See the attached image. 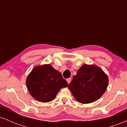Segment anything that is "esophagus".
Returning <instances> with one entry per match:
<instances>
[{
    "label": "esophagus",
    "mask_w": 127,
    "mask_h": 127,
    "mask_svg": "<svg viewBox=\"0 0 127 127\" xmlns=\"http://www.w3.org/2000/svg\"><path fill=\"white\" fill-rule=\"evenodd\" d=\"M66 81H67V82L68 84H69L70 83V82H71V79H70V78H68V79H67Z\"/></svg>",
    "instance_id": "34e87169"
}]
</instances>
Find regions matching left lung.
Wrapping results in <instances>:
<instances>
[{"mask_svg": "<svg viewBox=\"0 0 127 127\" xmlns=\"http://www.w3.org/2000/svg\"><path fill=\"white\" fill-rule=\"evenodd\" d=\"M108 83V76L101 68L94 64H84L73 76L68 88L78 102L88 104L103 95Z\"/></svg>", "mask_w": 127, "mask_h": 127, "instance_id": "obj_1", "label": "left lung"}]
</instances>
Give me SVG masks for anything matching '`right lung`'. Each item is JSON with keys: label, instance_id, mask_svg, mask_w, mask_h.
<instances>
[{"label": "right lung", "instance_id": "obj_1", "mask_svg": "<svg viewBox=\"0 0 127 127\" xmlns=\"http://www.w3.org/2000/svg\"><path fill=\"white\" fill-rule=\"evenodd\" d=\"M30 95L37 101L47 103L53 100L61 88L68 87L60 72L51 64L37 65L26 79Z\"/></svg>", "mask_w": 127, "mask_h": 127}]
</instances>
